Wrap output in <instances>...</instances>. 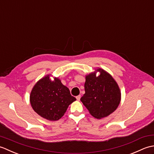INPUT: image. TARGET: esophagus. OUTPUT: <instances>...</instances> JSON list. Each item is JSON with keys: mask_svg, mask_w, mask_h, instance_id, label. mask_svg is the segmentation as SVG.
Masks as SVG:
<instances>
[{"mask_svg": "<svg viewBox=\"0 0 154 154\" xmlns=\"http://www.w3.org/2000/svg\"><path fill=\"white\" fill-rule=\"evenodd\" d=\"M76 99H77V100H80V99H81V95H78V96H77V97H76Z\"/></svg>", "mask_w": 154, "mask_h": 154, "instance_id": "obj_1", "label": "esophagus"}]
</instances>
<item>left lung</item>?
<instances>
[{
    "label": "left lung",
    "instance_id": "obj_1",
    "mask_svg": "<svg viewBox=\"0 0 154 154\" xmlns=\"http://www.w3.org/2000/svg\"><path fill=\"white\" fill-rule=\"evenodd\" d=\"M100 75L89 74L85 83V93L81 98L92 116L97 119L106 117L115 110L120 102V91L112 76L102 69Z\"/></svg>",
    "mask_w": 154,
    "mask_h": 154
}]
</instances>
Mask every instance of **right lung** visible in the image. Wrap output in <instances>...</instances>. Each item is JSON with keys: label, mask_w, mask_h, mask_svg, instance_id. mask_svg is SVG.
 <instances>
[{"label": "right lung", "mask_w": 154, "mask_h": 154, "mask_svg": "<svg viewBox=\"0 0 154 154\" xmlns=\"http://www.w3.org/2000/svg\"><path fill=\"white\" fill-rule=\"evenodd\" d=\"M30 103L39 115L49 120H57L64 115L69 105L76 100L67 87L55 78H42L35 85L30 94Z\"/></svg>", "instance_id": "add662e5"}]
</instances>
